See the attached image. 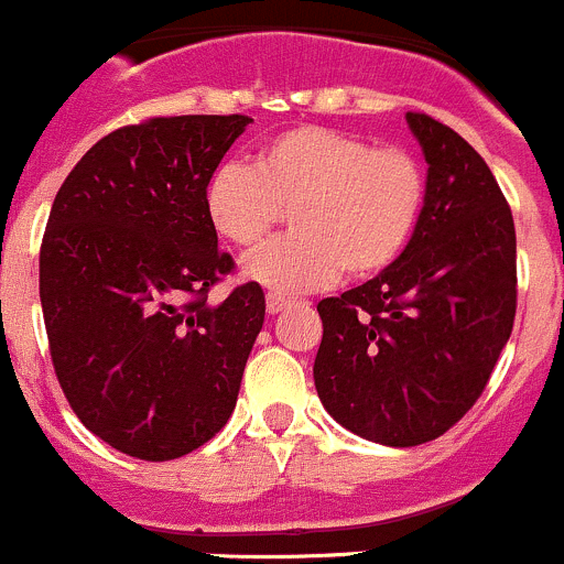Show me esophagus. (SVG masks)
Masks as SVG:
<instances>
[{
	"instance_id": "esophagus-1",
	"label": "esophagus",
	"mask_w": 564,
	"mask_h": 564,
	"mask_svg": "<svg viewBox=\"0 0 564 564\" xmlns=\"http://www.w3.org/2000/svg\"><path fill=\"white\" fill-rule=\"evenodd\" d=\"M288 304L290 301L282 299V295H276V293L265 295V310H269V315H276V312H282Z\"/></svg>"
}]
</instances>
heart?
Wrapping results in <instances>:
<instances>
[{
    "mask_svg": "<svg viewBox=\"0 0 564 564\" xmlns=\"http://www.w3.org/2000/svg\"><path fill=\"white\" fill-rule=\"evenodd\" d=\"M427 199L422 161L356 133L295 126L265 139L254 166L225 161L205 186V216L236 247H254L290 208L293 236L243 258V276L274 293L372 276L409 247Z\"/></svg>",
    "mask_w": 564,
    "mask_h": 564,
    "instance_id": "obj_1",
    "label": "heart"
}]
</instances>
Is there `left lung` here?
<instances>
[{
	"label": "left lung",
	"mask_w": 564,
	"mask_h": 564,
	"mask_svg": "<svg viewBox=\"0 0 564 564\" xmlns=\"http://www.w3.org/2000/svg\"><path fill=\"white\" fill-rule=\"evenodd\" d=\"M427 161L422 219L392 265L317 304L315 389L343 427L387 447L444 436L477 403L516 321V225L482 155L409 111Z\"/></svg>",
	"instance_id": "8db88e82"
}]
</instances>
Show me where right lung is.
Returning a JSON list of instances; mask_svg holds the SVG:
<instances>
[{"label":"right lung","mask_w":564,"mask_h":564,"mask_svg":"<svg viewBox=\"0 0 564 564\" xmlns=\"http://www.w3.org/2000/svg\"><path fill=\"white\" fill-rule=\"evenodd\" d=\"M247 115L153 117L95 142L54 197L41 304L54 372L87 431L139 460L203 447L230 420L263 328L258 282L208 304L236 269L205 186Z\"/></svg>","instance_id":"1"}]
</instances>
